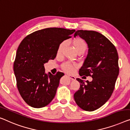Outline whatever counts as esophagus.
<instances>
[{"mask_svg":"<svg viewBox=\"0 0 130 130\" xmlns=\"http://www.w3.org/2000/svg\"><path fill=\"white\" fill-rule=\"evenodd\" d=\"M68 77L71 79V80H75V79H76V77H75L74 76H72V75H68Z\"/></svg>","mask_w":130,"mask_h":130,"instance_id":"esophagus-1","label":"esophagus"}]
</instances>
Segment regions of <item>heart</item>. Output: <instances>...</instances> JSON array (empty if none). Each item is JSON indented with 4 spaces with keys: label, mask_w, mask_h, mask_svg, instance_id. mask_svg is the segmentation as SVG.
Listing matches in <instances>:
<instances>
[{
    "label": "heart",
    "mask_w": 130,
    "mask_h": 130,
    "mask_svg": "<svg viewBox=\"0 0 130 130\" xmlns=\"http://www.w3.org/2000/svg\"><path fill=\"white\" fill-rule=\"evenodd\" d=\"M65 42L63 41L62 42L61 44H59L58 48L57 53L59 54L61 53L62 49L65 45ZM73 45L76 50V51L77 53H84L85 51H86L87 48V45L84 40L80 38H75L73 40ZM62 69L63 71L67 73H72L74 71L75 69L77 67V64L76 63H72L70 62H65L63 63L61 65Z\"/></svg>",
    "instance_id": "heart-1"
}]
</instances>
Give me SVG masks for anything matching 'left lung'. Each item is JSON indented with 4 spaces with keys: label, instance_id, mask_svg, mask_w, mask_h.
I'll use <instances>...</instances> for the list:
<instances>
[{
    "label": "left lung",
    "instance_id": "left-lung-1",
    "mask_svg": "<svg viewBox=\"0 0 130 130\" xmlns=\"http://www.w3.org/2000/svg\"><path fill=\"white\" fill-rule=\"evenodd\" d=\"M77 36L86 41L89 47L79 75L91 76L93 80L85 84L77 78L80 88L73 96L79 107L92 111L105 104L113 93L119 73V55L114 44L99 32L80 30L75 32L74 37Z\"/></svg>",
    "mask_w": 130,
    "mask_h": 130
}]
</instances>
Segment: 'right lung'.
Segmentation results:
<instances>
[{"mask_svg": "<svg viewBox=\"0 0 130 130\" xmlns=\"http://www.w3.org/2000/svg\"><path fill=\"white\" fill-rule=\"evenodd\" d=\"M75 30L46 28L34 31L20 42L16 52L13 70L20 94L34 108L47 106L55 96L64 73H45L44 64L57 56L59 44L71 37Z\"/></svg>", "mask_w": 130, "mask_h": 130, "instance_id": "add662e5", "label": "right lung"}]
</instances>
